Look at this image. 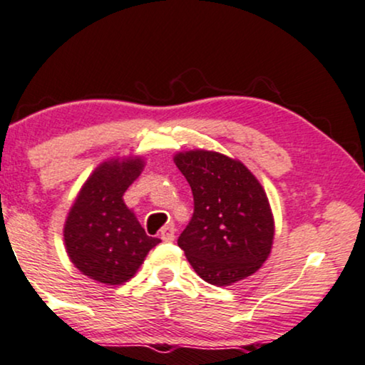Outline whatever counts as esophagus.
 I'll use <instances>...</instances> for the list:
<instances>
[{"instance_id":"34e87169","label":"esophagus","mask_w":365,"mask_h":365,"mask_svg":"<svg viewBox=\"0 0 365 365\" xmlns=\"http://www.w3.org/2000/svg\"><path fill=\"white\" fill-rule=\"evenodd\" d=\"M160 238L164 242H173L175 238V227L173 223H168L164 228L160 230Z\"/></svg>"}]
</instances>
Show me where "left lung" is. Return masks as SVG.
Masks as SVG:
<instances>
[{
  "label": "left lung",
  "instance_id": "1",
  "mask_svg": "<svg viewBox=\"0 0 365 365\" xmlns=\"http://www.w3.org/2000/svg\"><path fill=\"white\" fill-rule=\"evenodd\" d=\"M190 182L195 213L178 245L197 276L230 286L257 272L274 240V217L262 184L238 159L213 150L174 155Z\"/></svg>",
  "mask_w": 365,
  "mask_h": 365
}]
</instances>
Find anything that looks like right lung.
I'll use <instances>...</instances> for the list:
<instances>
[{
  "mask_svg": "<svg viewBox=\"0 0 365 365\" xmlns=\"http://www.w3.org/2000/svg\"><path fill=\"white\" fill-rule=\"evenodd\" d=\"M140 155L101 162L83 184L64 223L71 262L84 276L106 286H120L135 276L159 238L148 237L123 195L140 175Z\"/></svg>",
  "mask_w": 365,
  "mask_h": 365,
  "instance_id": "right-lung-1",
  "label": "right lung"
}]
</instances>
